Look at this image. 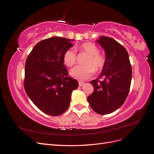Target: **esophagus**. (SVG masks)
Wrapping results in <instances>:
<instances>
[{
  "mask_svg": "<svg viewBox=\"0 0 154 154\" xmlns=\"http://www.w3.org/2000/svg\"><path fill=\"white\" fill-rule=\"evenodd\" d=\"M78 83H79V86H80V87H82V86H83V85H84V82H82V81H79Z\"/></svg>",
  "mask_w": 154,
  "mask_h": 154,
  "instance_id": "esophagus-1",
  "label": "esophagus"
}]
</instances>
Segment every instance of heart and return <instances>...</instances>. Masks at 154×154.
Masks as SVG:
<instances>
[{"label": "heart", "mask_w": 154, "mask_h": 154, "mask_svg": "<svg viewBox=\"0 0 154 154\" xmlns=\"http://www.w3.org/2000/svg\"><path fill=\"white\" fill-rule=\"evenodd\" d=\"M80 53L88 54L84 63L85 66H77L71 71L72 77L80 80H85L91 78L95 71L100 72L106 65V58L100 54V49L91 42H85L78 47ZM64 64L69 67H72L76 62V55L72 49H68L63 55Z\"/></svg>", "instance_id": "1"}]
</instances>
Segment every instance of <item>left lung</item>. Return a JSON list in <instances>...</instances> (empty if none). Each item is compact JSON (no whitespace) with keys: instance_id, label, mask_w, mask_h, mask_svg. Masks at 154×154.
I'll use <instances>...</instances> for the list:
<instances>
[{"instance_id":"8db88e82","label":"left lung","mask_w":154,"mask_h":154,"mask_svg":"<svg viewBox=\"0 0 154 154\" xmlns=\"http://www.w3.org/2000/svg\"><path fill=\"white\" fill-rule=\"evenodd\" d=\"M97 42L106 54V65L98 78L91 83L94 92L87 97L92 110L104 115L113 112L125 101L132 80V67L127 49L114 39L100 36Z\"/></svg>"}]
</instances>
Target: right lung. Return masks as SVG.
I'll return each mask as SVG.
<instances>
[{"label": "right lung", "instance_id": "right-lung-1", "mask_svg": "<svg viewBox=\"0 0 154 154\" xmlns=\"http://www.w3.org/2000/svg\"><path fill=\"white\" fill-rule=\"evenodd\" d=\"M72 40L54 36L39 42L26 61L24 88L27 95L45 114L57 116L66 112L78 81L69 76L63 65L65 51Z\"/></svg>", "mask_w": 154, "mask_h": 154}]
</instances>
